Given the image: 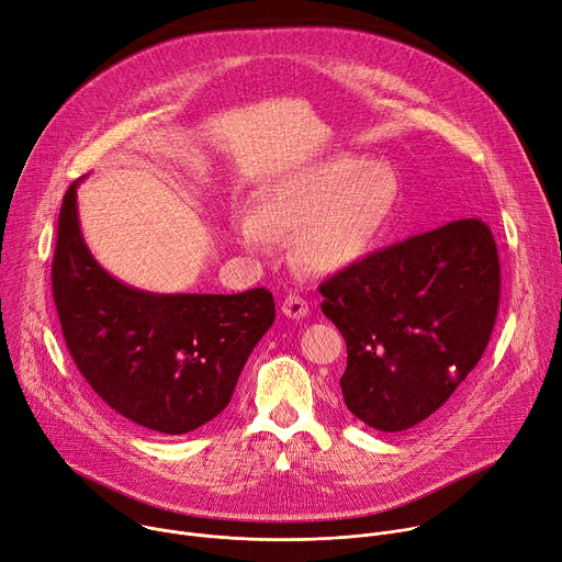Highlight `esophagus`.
Listing matches in <instances>:
<instances>
[{
	"mask_svg": "<svg viewBox=\"0 0 562 562\" xmlns=\"http://www.w3.org/2000/svg\"><path fill=\"white\" fill-rule=\"evenodd\" d=\"M282 314L289 316V318H293V321H301V318H305V316L310 314V305H307L305 297L293 293V295H286V297H284Z\"/></svg>",
	"mask_w": 562,
	"mask_h": 562,
	"instance_id": "esophagus-1",
	"label": "esophagus"
}]
</instances>
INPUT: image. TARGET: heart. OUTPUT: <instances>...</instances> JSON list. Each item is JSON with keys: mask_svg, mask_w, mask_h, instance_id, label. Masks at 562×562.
<instances>
[{"mask_svg": "<svg viewBox=\"0 0 562 562\" xmlns=\"http://www.w3.org/2000/svg\"><path fill=\"white\" fill-rule=\"evenodd\" d=\"M395 203L393 173L350 154L289 169L265 184L255 210L237 221L250 250H269L276 235L293 233V255L312 273L355 265L382 235Z\"/></svg>", "mask_w": 562, "mask_h": 562, "instance_id": "b5f03b06", "label": "heart"}]
</instances>
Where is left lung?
<instances>
[{
    "mask_svg": "<svg viewBox=\"0 0 562 562\" xmlns=\"http://www.w3.org/2000/svg\"><path fill=\"white\" fill-rule=\"evenodd\" d=\"M491 228L459 218L355 261L318 291L348 346L346 406L402 431L440 408L479 363L499 307Z\"/></svg>",
    "mask_w": 562,
    "mask_h": 562,
    "instance_id": "8db88e82",
    "label": "left lung"
}]
</instances>
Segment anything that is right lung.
Returning <instances> with one entry per match:
<instances>
[{
    "instance_id": "add662e5",
    "label": "right lung",
    "mask_w": 562,
    "mask_h": 562,
    "mask_svg": "<svg viewBox=\"0 0 562 562\" xmlns=\"http://www.w3.org/2000/svg\"><path fill=\"white\" fill-rule=\"evenodd\" d=\"M52 291L67 350L92 391L120 416L167 436L194 431L228 406L276 321L265 286L162 295L105 273L81 235L77 182L58 216Z\"/></svg>"
}]
</instances>
